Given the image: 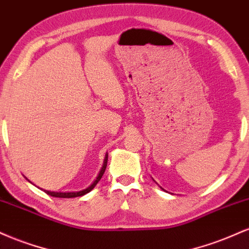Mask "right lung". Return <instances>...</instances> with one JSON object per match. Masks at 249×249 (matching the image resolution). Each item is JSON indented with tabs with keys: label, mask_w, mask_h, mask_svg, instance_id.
<instances>
[{
	"label": "right lung",
	"mask_w": 249,
	"mask_h": 249,
	"mask_svg": "<svg viewBox=\"0 0 249 249\" xmlns=\"http://www.w3.org/2000/svg\"><path fill=\"white\" fill-rule=\"evenodd\" d=\"M107 156H105L104 162H103V167H102V170L99 171V174H98V176H97L96 180L88 188H85V190L78 191V192H51V191L44 190V192L47 193V194H49V196H55V198H76V196H84V194H87V193L90 192V191H92L93 188H95L96 185L98 184V181H99V180H101V178L103 177V174H104V172H105V168H107Z\"/></svg>",
	"instance_id": "right-lung-1"
}]
</instances>
